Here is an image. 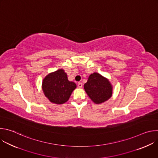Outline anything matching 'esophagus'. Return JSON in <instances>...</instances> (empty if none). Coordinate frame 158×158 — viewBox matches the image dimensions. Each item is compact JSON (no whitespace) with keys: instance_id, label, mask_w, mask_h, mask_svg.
I'll return each instance as SVG.
<instances>
[{"instance_id":"obj_1","label":"esophagus","mask_w":158,"mask_h":158,"mask_svg":"<svg viewBox=\"0 0 158 158\" xmlns=\"http://www.w3.org/2000/svg\"><path fill=\"white\" fill-rule=\"evenodd\" d=\"M77 85H78V87H79V88H81V87H82V84L81 82H79L78 84H77Z\"/></svg>"}]
</instances>
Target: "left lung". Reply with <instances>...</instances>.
<instances>
[{"label": "left lung", "instance_id": "obj_1", "mask_svg": "<svg viewBox=\"0 0 158 158\" xmlns=\"http://www.w3.org/2000/svg\"><path fill=\"white\" fill-rule=\"evenodd\" d=\"M84 88L90 99L97 104L107 101L112 95L111 83L108 79L98 73H94L89 76Z\"/></svg>", "mask_w": 158, "mask_h": 158}]
</instances>
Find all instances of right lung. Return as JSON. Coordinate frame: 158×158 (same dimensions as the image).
Instances as JSON below:
<instances>
[{"mask_svg": "<svg viewBox=\"0 0 158 158\" xmlns=\"http://www.w3.org/2000/svg\"><path fill=\"white\" fill-rule=\"evenodd\" d=\"M76 87L74 82L68 80L67 74L62 69L48 74L42 83L45 96L56 104H62L68 101Z\"/></svg>", "mask_w": 158, "mask_h": 158, "instance_id": "1", "label": "right lung"}]
</instances>
